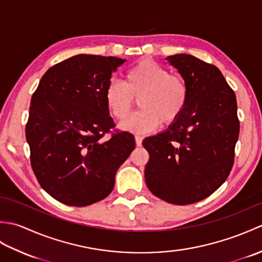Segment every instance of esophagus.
<instances>
[{"mask_svg": "<svg viewBox=\"0 0 262 262\" xmlns=\"http://www.w3.org/2000/svg\"><path fill=\"white\" fill-rule=\"evenodd\" d=\"M135 141H136V145L137 146H141L142 145V142H143V137L140 135H136L135 136Z\"/></svg>", "mask_w": 262, "mask_h": 262, "instance_id": "34e87169", "label": "esophagus"}]
</instances>
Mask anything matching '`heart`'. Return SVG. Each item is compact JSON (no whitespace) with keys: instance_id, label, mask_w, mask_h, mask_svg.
Masks as SVG:
<instances>
[{"instance_id":"obj_1","label":"heart","mask_w":262,"mask_h":262,"mask_svg":"<svg viewBox=\"0 0 262 262\" xmlns=\"http://www.w3.org/2000/svg\"><path fill=\"white\" fill-rule=\"evenodd\" d=\"M138 113L130 116L120 127L134 133H147L161 122L171 126L179 120L189 100L186 80L153 59L143 58L130 66L124 74V84L110 82L104 91V102L116 119L124 120L135 107Z\"/></svg>"}]
</instances>
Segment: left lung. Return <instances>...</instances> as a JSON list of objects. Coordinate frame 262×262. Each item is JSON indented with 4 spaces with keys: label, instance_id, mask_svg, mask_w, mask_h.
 <instances>
[{
    "label": "left lung",
    "instance_id": "1",
    "mask_svg": "<svg viewBox=\"0 0 262 262\" xmlns=\"http://www.w3.org/2000/svg\"><path fill=\"white\" fill-rule=\"evenodd\" d=\"M189 86L186 110L173 125L146 137V185L154 196L190 205L216 191L234 163L240 133L236 97L215 65L192 55L166 58Z\"/></svg>",
    "mask_w": 262,
    "mask_h": 262
}]
</instances>
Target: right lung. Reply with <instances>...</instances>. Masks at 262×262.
<instances>
[{"mask_svg": "<svg viewBox=\"0 0 262 262\" xmlns=\"http://www.w3.org/2000/svg\"><path fill=\"white\" fill-rule=\"evenodd\" d=\"M124 62L76 55L52 66L32 94L26 137L33 173L65 205L84 207L107 197L135 148L133 134L115 129L104 102L111 74Z\"/></svg>", "mask_w": 262, "mask_h": 262, "instance_id": "1", "label": "right lung"}]
</instances>
